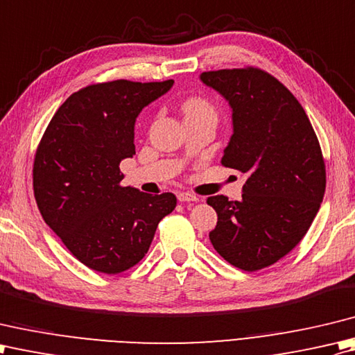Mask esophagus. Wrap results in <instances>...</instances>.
I'll return each instance as SVG.
<instances>
[{
  "mask_svg": "<svg viewBox=\"0 0 355 355\" xmlns=\"http://www.w3.org/2000/svg\"><path fill=\"white\" fill-rule=\"evenodd\" d=\"M179 202H198V196H194L191 193H178Z\"/></svg>",
  "mask_w": 355,
  "mask_h": 355,
  "instance_id": "1",
  "label": "esophagus"
}]
</instances>
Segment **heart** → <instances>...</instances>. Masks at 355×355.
I'll return each instance as SVG.
<instances>
[{
  "label": "heart",
  "instance_id": "heart-1",
  "mask_svg": "<svg viewBox=\"0 0 355 355\" xmlns=\"http://www.w3.org/2000/svg\"><path fill=\"white\" fill-rule=\"evenodd\" d=\"M182 112L185 119H191V118H216V112L214 107L208 103L204 98H188L184 101L182 104Z\"/></svg>",
  "mask_w": 355,
  "mask_h": 355
}]
</instances>
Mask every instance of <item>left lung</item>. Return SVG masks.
Instances as JSON below:
<instances>
[{"label":"left lung","instance_id":"left-lung-1","mask_svg":"<svg viewBox=\"0 0 355 355\" xmlns=\"http://www.w3.org/2000/svg\"><path fill=\"white\" fill-rule=\"evenodd\" d=\"M199 78L231 108L233 135L222 164L247 173L241 200L208 198L218 213L209 241L237 268L262 270L302 241L319 211L327 185L319 141L299 101L266 71L216 70Z\"/></svg>","mask_w":355,"mask_h":355}]
</instances>
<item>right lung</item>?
<instances>
[{
	"mask_svg": "<svg viewBox=\"0 0 355 355\" xmlns=\"http://www.w3.org/2000/svg\"><path fill=\"white\" fill-rule=\"evenodd\" d=\"M173 84L118 79L85 87L58 108L36 150L33 193L42 219L98 272L135 266L157 223L176 207L173 193L121 187L119 170L122 159L136 153V118Z\"/></svg>",
	"mask_w": 355,
	"mask_h": 355,
	"instance_id": "obj_1",
	"label": "right lung"
}]
</instances>
